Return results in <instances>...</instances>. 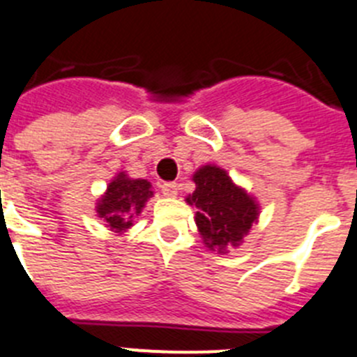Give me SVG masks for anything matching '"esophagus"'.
<instances>
[{
  "mask_svg": "<svg viewBox=\"0 0 357 357\" xmlns=\"http://www.w3.org/2000/svg\"><path fill=\"white\" fill-rule=\"evenodd\" d=\"M161 192H163V196L174 197L176 194H178V183H172V181L161 183Z\"/></svg>",
  "mask_w": 357,
  "mask_h": 357,
  "instance_id": "obj_1",
  "label": "esophagus"
}]
</instances>
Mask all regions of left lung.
<instances>
[{
  "label": "left lung",
  "mask_w": 357,
  "mask_h": 357,
  "mask_svg": "<svg viewBox=\"0 0 357 357\" xmlns=\"http://www.w3.org/2000/svg\"><path fill=\"white\" fill-rule=\"evenodd\" d=\"M196 190L187 201L197 208L196 225L204 244L225 253L237 248L259 215V206L219 167L206 165L194 174Z\"/></svg>",
  "instance_id": "1"
}]
</instances>
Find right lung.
I'll use <instances>...</instances> for the list:
<instances>
[{"instance_id": "add662e5", "label": "right lung", "mask_w": 357, "mask_h": 357, "mask_svg": "<svg viewBox=\"0 0 357 357\" xmlns=\"http://www.w3.org/2000/svg\"><path fill=\"white\" fill-rule=\"evenodd\" d=\"M153 196L151 183L145 179H131L120 172L109 183L105 196L97 204L98 217H102L111 230L123 231L132 226V219L142 212L145 201Z\"/></svg>"}]
</instances>
